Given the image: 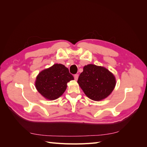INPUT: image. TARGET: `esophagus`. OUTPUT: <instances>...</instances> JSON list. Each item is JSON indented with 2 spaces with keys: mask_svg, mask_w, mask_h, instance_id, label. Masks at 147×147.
Instances as JSON below:
<instances>
[{
  "mask_svg": "<svg viewBox=\"0 0 147 147\" xmlns=\"http://www.w3.org/2000/svg\"><path fill=\"white\" fill-rule=\"evenodd\" d=\"M78 78V74H75L74 75V79L75 80H77Z\"/></svg>",
  "mask_w": 147,
  "mask_h": 147,
  "instance_id": "1",
  "label": "esophagus"
}]
</instances>
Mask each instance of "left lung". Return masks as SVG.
<instances>
[{"label": "left lung", "mask_w": 147, "mask_h": 147, "mask_svg": "<svg viewBox=\"0 0 147 147\" xmlns=\"http://www.w3.org/2000/svg\"><path fill=\"white\" fill-rule=\"evenodd\" d=\"M77 82L84 94L93 100L106 98L116 84L114 75L109 70L93 64L84 67Z\"/></svg>", "instance_id": "obj_1"}]
</instances>
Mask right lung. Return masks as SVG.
Here are the masks:
<instances>
[{
    "instance_id": "1",
    "label": "right lung",
    "mask_w": 147,
    "mask_h": 147,
    "mask_svg": "<svg viewBox=\"0 0 147 147\" xmlns=\"http://www.w3.org/2000/svg\"><path fill=\"white\" fill-rule=\"evenodd\" d=\"M72 80L73 75L69 73L67 68L63 64H56L39 73L35 87L46 99L55 100L63 94L67 83Z\"/></svg>"
}]
</instances>
